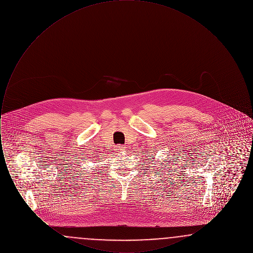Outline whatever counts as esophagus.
<instances>
[{
  "label": "esophagus",
  "mask_w": 253,
  "mask_h": 253,
  "mask_svg": "<svg viewBox=\"0 0 253 253\" xmlns=\"http://www.w3.org/2000/svg\"><path fill=\"white\" fill-rule=\"evenodd\" d=\"M116 150H117V152H124L125 151V147L124 146H117Z\"/></svg>",
  "instance_id": "1"
}]
</instances>
